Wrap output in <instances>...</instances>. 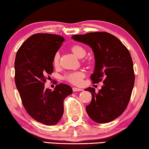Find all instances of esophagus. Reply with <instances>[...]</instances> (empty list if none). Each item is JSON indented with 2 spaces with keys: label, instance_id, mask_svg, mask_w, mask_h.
<instances>
[{
  "label": "esophagus",
  "instance_id": "esophagus-1",
  "mask_svg": "<svg viewBox=\"0 0 149 149\" xmlns=\"http://www.w3.org/2000/svg\"><path fill=\"white\" fill-rule=\"evenodd\" d=\"M72 90H73V91H74V92H76V91H82L83 89H80V88H77V87H73Z\"/></svg>",
  "mask_w": 149,
  "mask_h": 149
}]
</instances>
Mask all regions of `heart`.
<instances>
[{
    "instance_id": "heart-1",
    "label": "heart",
    "mask_w": 149,
    "mask_h": 149,
    "mask_svg": "<svg viewBox=\"0 0 149 149\" xmlns=\"http://www.w3.org/2000/svg\"><path fill=\"white\" fill-rule=\"evenodd\" d=\"M73 54L77 56L78 58H83L86 54V50L85 49L80 45H74L71 47L70 48ZM59 60H60V56L58 53H56L54 55L53 58V64L54 66H58L59 64ZM85 77V73L82 71H73V72H68L64 75V79L68 82L72 83L73 85H80L82 82L83 79Z\"/></svg>"
}]
</instances>
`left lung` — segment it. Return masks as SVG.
I'll return each mask as SVG.
<instances>
[{
    "mask_svg": "<svg viewBox=\"0 0 149 149\" xmlns=\"http://www.w3.org/2000/svg\"><path fill=\"white\" fill-rule=\"evenodd\" d=\"M72 38L92 49L95 65L90 79L92 83H104L97 93L93 87L85 89L92 95L86 106L89 117L98 123L113 121L125 111L133 90L135 76L130 52L116 36L106 32L77 34Z\"/></svg>",
    "mask_w": 149,
    "mask_h": 149,
    "instance_id": "1",
    "label": "left lung"
}]
</instances>
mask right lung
<instances>
[{"label": "right lung", "instance_id": "add662e5", "mask_svg": "<svg viewBox=\"0 0 149 149\" xmlns=\"http://www.w3.org/2000/svg\"><path fill=\"white\" fill-rule=\"evenodd\" d=\"M62 36L34 34L18 49L15 60V82L24 109L34 120L56 125L64 113V100L72 93L68 85L45 88L47 75L54 71L53 58L63 42Z\"/></svg>", "mask_w": 149, "mask_h": 149}]
</instances>
